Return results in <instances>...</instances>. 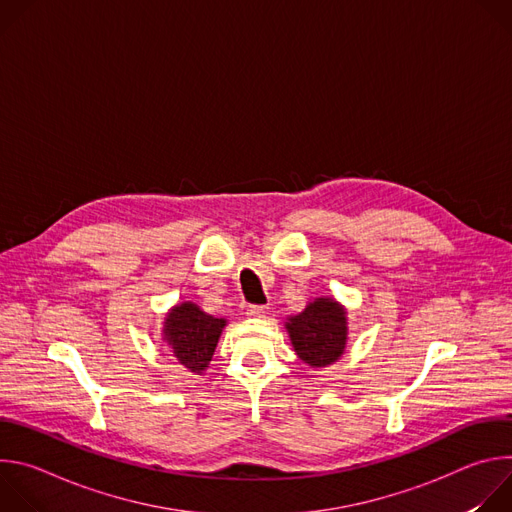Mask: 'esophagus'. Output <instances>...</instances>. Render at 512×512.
I'll return each instance as SVG.
<instances>
[{
	"instance_id": "1",
	"label": "esophagus",
	"mask_w": 512,
	"mask_h": 512,
	"mask_svg": "<svg viewBox=\"0 0 512 512\" xmlns=\"http://www.w3.org/2000/svg\"><path fill=\"white\" fill-rule=\"evenodd\" d=\"M267 306H249L247 308V316H251V318H261V316H265L267 314Z\"/></svg>"
}]
</instances>
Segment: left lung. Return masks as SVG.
Wrapping results in <instances>:
<instances>
[{
	"label": "left lung",
	"instance_id": "obj_1",
	"mask_svg": "<svg viewBox=\"0 0 512 512\" xmlns=\"http://www.w3.org/2000/svg\"><path fill=\"white\" fill-rule=\"evenodd\" d=\"M346 308L328 296L308 302L304 312L289 316L285 330L300 360L310 369H324L342 358L348 342Z\"/></svg>",
	"mask_w": 512,
	"mask_h": 512
}]
</instances>
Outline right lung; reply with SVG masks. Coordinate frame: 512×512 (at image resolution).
I'll return each instance as SVG.
<instances>
[{"label": "right lung", "mask_w": 512, "mask_h": 512, "mask_svg": "<svg viewBox=\"0 0 512 512\" xmlns=\"http://www.w3.org/2000/svg\"><path fill=\"white\" fill-rule=\"evenodd\" d=\"M227 324L225 318L206 314L194 302H182L166 312L162 342L184 369L194 375H204Z\"/></svg>", "instance_id": "obj_1"}]
</instances>
